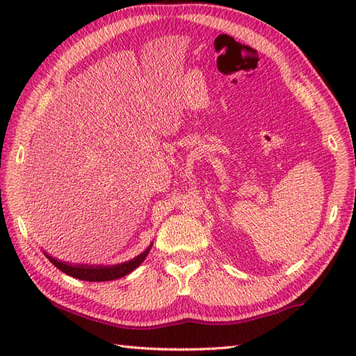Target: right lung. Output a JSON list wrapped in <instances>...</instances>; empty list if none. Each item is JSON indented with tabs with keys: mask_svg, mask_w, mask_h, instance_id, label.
I'll return each mask as SVG.
<instances>
[{
	"mask_svg": "<svg viewBox=\"0 0 356 356\" xmlns=\"http://www.w3.org/2000/svg\"><path fill=\"white\" fill-rule=\"evenodd\" d=\"M151 246H153V243H151L142 254L134 257V259L119 264H113V266H102V264H96V266L95 264H73L69 261L58 260L55 257H51L50 254L44 251L42 252L59 270H63L64 274L73 278L84 280V282H110V280L122 278L138 268L139 264L147 259Z\"/></svg>",
	"mask_w": 356,
	"mask_h": 356,
	"instance_id": "obj_1",
	"label": "right lung"
}]
</instances>
